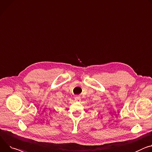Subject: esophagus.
<instances>
[{
	"label": "esophagus",
	"instance_id": "esophagus-1",
	"mask_svg": "<svg viewBox=\"0 0 152 152\" xmlns=\"http://www.w3.org/2000/svg\"><path fill=\"white\" fill-rule=\"evenodd\" d=\"M75 99L76 102H80L81 100H80V98L79 97H78V96H75Z\"/></svg>",
	"mask_w": 152,
	"mask_h": 152
}]
</instances>
